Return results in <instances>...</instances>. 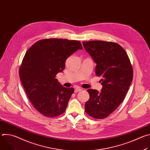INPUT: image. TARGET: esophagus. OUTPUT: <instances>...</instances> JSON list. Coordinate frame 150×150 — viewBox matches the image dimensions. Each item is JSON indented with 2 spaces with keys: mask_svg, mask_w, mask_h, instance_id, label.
<instances>
[{
  "mask_svg": "<svg viewBox=\"0 0 150 150\" xmlns=\"http://www.w3.org/2000/svg\"><path fill=\"white\" fill-rule=\"evenodd\" d=\"M82 90L81 88H79V87H76L75 89V93H78V92H79Z\"/></svg>",
  "mask_w": 150,
  "mask_h": 150,
  "instance_id": "esophagus-1",
  "label": "esophagus"
}]
</instances>
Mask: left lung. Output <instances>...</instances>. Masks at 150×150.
Listing matches in <instances>:
<instances>
[{"instance_id": "left-lung-1", "label": "left lung", "mask_w": 150, "mask_h": 150, "mask_svg": "<svg viewBox=\"0 0 150 150\" xmlns=\"http://www.w3.org/2000/svg\"><path fill=\"white\" fill-rule=\"evenodd\" d=\"M82 44L96 63V74L103 86L101 92L87 90L90 98L85 103V112L94 118L103 119L123 101L132 81V68L125 50L115 42L89 41Z\"/></svg>"}]
</instances>
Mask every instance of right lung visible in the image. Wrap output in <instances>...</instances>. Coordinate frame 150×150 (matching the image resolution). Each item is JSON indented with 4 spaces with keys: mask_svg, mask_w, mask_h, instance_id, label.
I'll list each match as a JSON object with an SVG mask.
<instances>
[{
    "mask_svg": "<svg viewBox=\"0 0 150 150\" xmlns=\"http://www.w3.org/2000/svg\"><path fill=\"white\" fill-rule=\"evenodd\" d=\"M79 49H82L79 41L50 38L38 41L26 52L20 79L34 108L43 116L56 117L65 111L74 88L62 86L55 77Z\"/></svg>",
    "mask_w": 150,
    "mask_h": 150,
    "instance_id": "add662e5",
    "label": "right lung"
}]
</instances>
